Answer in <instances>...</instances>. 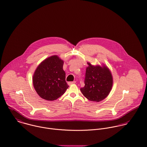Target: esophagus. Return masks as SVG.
I'll return each instance as SVG.
<instances>
[{
  "label": "esophagus",
  "mask_w": 147,
  "mask_h": 147,
  "mask_svg": "<svg viewBox=\"0 0 147 147\" xmlns=\"http://www.w3.org/2000/svg\"><path fill=\"white\" fill-rule=\"evenodd\" d=\"M67 84H68V85H72V84H76V81H73V82H69Z\"/></svg>",
  "instance_id": "obj_1"
}]
</instances>
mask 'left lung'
<instances>
[{
	"label": "left lung",
	"mask_w": 147,
	"mask_h": 147,
	"mask_svg": "<svg viewBox=\"0 0 147 147\" xmlns=\"http://www.w3.org/2000/svg\"><path fill=\"white\" fill-rule=\"evenodd\" d=\"M86 68L85 86L81 88L83 95L89 100L100 102L107 97L113 86V77L106 67L94 66L88 62Z\"/></svg>",
	"instance_id": "obj_1"
}]
</instances>
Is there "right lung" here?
<instances>
[{
	"label": "right lung",
	"instance_id": "obj_1",
	"mask_svg": "<svg viewBox=\"0 0 147 147\" xmlns=\"http://www.w3.org/2000/svg\"><path fill=\"white\" fill-rule=\"evenodd\" d=\"M63 61L53 56L42 61L36 69L33 84L38 95L47 100H54L62 96L68 88L63 70Z\"/></svg>",
	"mask_w": 147,
	"mask_h": 147
}]
</instances>
